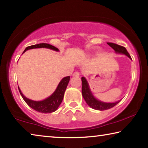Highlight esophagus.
<instances>
[{
    "label": "esophagus",
    "instance_id": "obj_1",
    "mask_svg": "<svg viewBox=\"0 0 148 148\" xmlns=\"http://www.w3.org/2000/svg\"><path fill=\"white\" fill-rule=\"evenodd\" d=\"M73 75L75 76V77H79L80 76V73H79V72H78V71H75V72L73 73Z\"/></svg>",
    "mask_w": 148,
    "mask_h": 148
}]
</instances>
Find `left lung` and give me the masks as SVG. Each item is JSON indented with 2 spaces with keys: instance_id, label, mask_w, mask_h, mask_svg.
Here are the masks:
<instances>
[{
  "instance_id": "left-lung-1",
  "label": "left lung",
  "mask_w": 148,
  "mask_h": 148,
  "mask_svg": "<svg viewBox=\"0 0 148 148\" xmlns=\"http://www.w3.org/2000/svg\"><path fill=\"white\" fill-rule=\"evenodd\" d=\"M107 44L109 46H110V47L112 48L116 52L120 53V54H125L129 58H130V59H132L129 54V53L128 52L127 49H126L124 47H123V46H120L117 44H115V43H113V42H107ZM81 81H82V94H83V96L84 99V100L86 101V103L88 104L90 107L94 109V110H100V111L107 110H109V109H111L113 107H114L115 106L117 105V104L121 101V100L118 101L117 102H115V103H105V102H102V101L98 100L97 99L94 98L92 95V94L91 93L90 88H89L88 84L87 83L86 79L83 77L81 78Z\"/></svg>"
}]
</instances>
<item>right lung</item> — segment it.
<instances>
[{"mask_svg":"<svg viewBox=\"0 0 148 148\" xmlns=\"http://www.w3.org/2000/svg\"><path fill=\"white\" fill-rule=\"evenodd\" d=\"M37 48H50V49L56 50V51H58V48L54 47V46L50 45L49 44H47V43H40V44H37L27 47L25 48L23 53L25 52L27 50ZM69 76L65 77L64 79H62L59 84H58L56 90H55L54 92L50 97H48V98L45 99V100L42 101H36L29 100V99L25 98V97L23 95V94L21 93V90H19V87L18 89L21 97H22L24 101H25L27 104L30 108L33 109L34 110L38 111V112L43 113H50L52 112H54V111L56 110L60 104H61L63 100V98H64L65 89H66L67 84L69 83Z\"/></svg>","mask_w":148,"mask_h":148,"instance_id":"right-lung-1","label":"right lung"}]
</instances>
